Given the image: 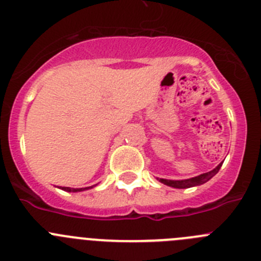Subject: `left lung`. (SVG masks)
<instances>
[{"label": "left lung", "instance_id": "obj_1", "mask_svg": "<svg viewBox=\"0 0 261 261\" xmlns=\"http://www.w3.org/2000/svg\"><path fill=\"white\" fill-rule=\"evenodd\" d=\"M221 165L223 164H219L213 171H208V172H204V174L198 175V176H194L191 177V179H184V180H169V179H160L157 177V180H160L161 182H164L165 186H169L172 187V188H179V189H184V188H192V187H197V186H201V184H204L206 181L211 179L214 175L218 174V171L220 170Z\"/></svg>", "mask_w": 261, "mask_h": 261}]
</instances>
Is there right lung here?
Returning a JSON list of instances; mask_svg holds the SVG:
<instances>
[{"label": "right lung", "mask_w": 261, "mask_h": 261, "mask_svg": "<svg viewBox=\"0 0 261 261\" xmlns=\"http://www.w3.org/2000/svg\"><path fill=\"white\" fill-rule=\"evenodd\" d=\"M90 187H87V188H69V187H63V191H65V192H82V191H86V189H89ZM92 188V187H91Z\"/></svg>", "instance_id": "1"}]
</instances>
